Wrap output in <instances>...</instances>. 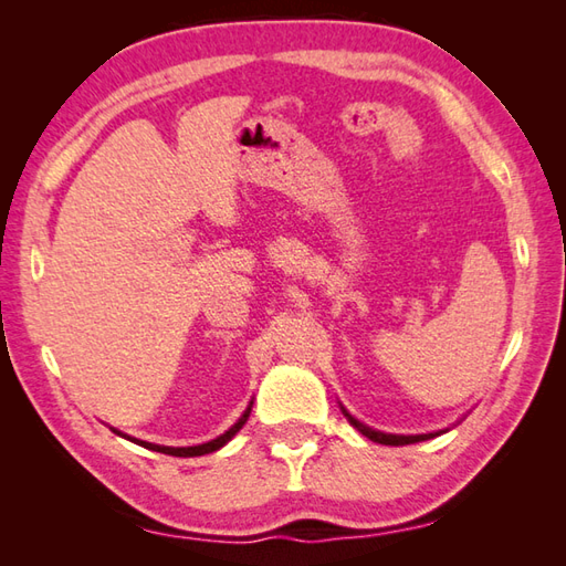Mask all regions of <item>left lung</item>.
Segmentation results:
<instances>
[{"instance_id": "left-lung-1", "label": "left lung", "mask_w": 566, "mask_h": 566, "mask_svg": "<svg viewBox=\"0 0 566 566\" xmlns=\"http://www.w3.org/2000/svg\"><path fill=\"white\" fill-rule=\"evenodd\" d=\"M343 413L347 416V420H350V423L363 432L365 438H369L371 442H381V444H396V448H399V444H411V442H420V440H428V438H436L432 436V432H428V436H389V432H379V430H371V428H367V426H363L359 423L357 418H353L350 413L345 411L343 408Z\"/></svg>"}]
</instances>
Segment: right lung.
Wrapping results in <instances>:
<instances>
[{
  "instance_id": "add662e5",
  "label": "right lung",
  "mask_w": 566,
  "mask_h": 566,
  "mask_svg": "<svg viewBox=\"0 0 566 566\" xmlns=\"http://www.w3.org/2000/svg\"><path fill=\"white\" fill-rule=\"evenodd\" d=\"M250 408H252V403L245 408V413L238 418V423L233 426V428H228L223 436H219L216 440H211V442H203V444H195V448H165V444H153V442H143V440H136V438H128L130 442H136V444H143V448H148V450H153V452H163V454H172V457H199V454H209V452H213V450H219V448H223V444L231 440L235 432L245 426V420H248V416H250ZM114 432H118V430H114ZM118 436H122V432H118ZM126 438V436H124Z\"/></svg>"
}]
</instances>
